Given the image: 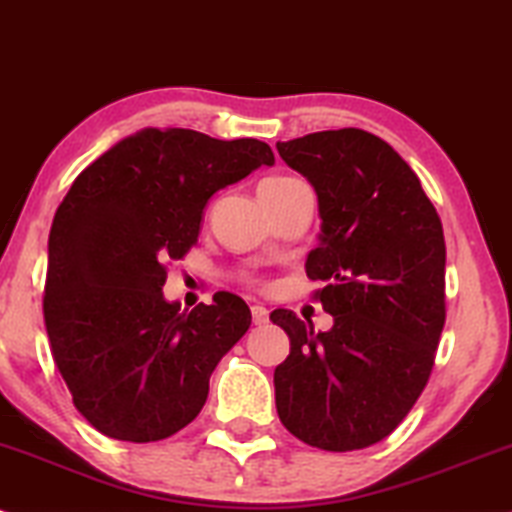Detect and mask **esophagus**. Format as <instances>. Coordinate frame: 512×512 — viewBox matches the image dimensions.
<instances>
[{
	"label": "esophagus",
	"mask_w": 512,
	"mask_h": 512,
	"mask_svg": "<svg viewBox=\"0 0 512 512\" xmlns=\"http://www.w3.org/2000/svg\"><path fill=\"white\" fill-rule=\"evenodd\" d=\"M252 322H255L257 326L267 324L269 322V310H267V307L252 305Z\"/></svg>",
	"instance_id": "obj_1"
}]
</instances>
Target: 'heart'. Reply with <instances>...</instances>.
I'll list each match as a JSON object with an SVG mask.
<instances>
[{"instance_id":"heart-1","label":"heart","mask_w":512,"mask_h":512,"mask_svg":"<svg viewBox=\"0 0 512 512\" xmlns=\"http://www.w3.org/2000/svg\"><path fill=\"white\" fill-rule=\"evenodd\" d=\"M283 181H291V178H267L264 183H283ZM264 183H262V186H264Z\"/></svg>"}]
</instances>
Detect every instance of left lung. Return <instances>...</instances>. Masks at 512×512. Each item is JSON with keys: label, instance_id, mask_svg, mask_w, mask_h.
Listing matches in <instances>:
<instances>
[{"label": "left lung", "instance_id": "left-lung-1", "mask_svg": "<svg viewBox=\"0 0 512 512\" xmlns=\"http://www.w3.org/2000/svg\"><path fill=\"white\" fill-rule=\"evenodd\" d=\"M312 183L322 217L307 255L315 298L334 317L315 331L291 310L269 319L291 338L274 369L276 412L300 441L357 451L386 439L417 403L446 322V243L420 178L360 128L276 143Z\"/></svg>", "mask_w": 512, "mask_h": 512}]
</instances>
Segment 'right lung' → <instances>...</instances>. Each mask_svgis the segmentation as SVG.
Here are the masks:
<instances>
[{
  "mask_svg": "<svg viewBox=\"0 0 512 512\" xmlns=\"http://www.w3.org/2000/svg\"><path fill=\"white\" fill-rule=\"evenodd\" d=\"M272 147L190 128H143L78 174L49 231L45 326L73 405L109 439L147 443L197 417L219 360L250 329L238 295L181 312L162 288L217 190Z\"/></svg>",
  "mask_w": 512,
  "mask_h": 512,
  "instance_id": "add662e5",
  "label": "right lung"
}]
</instances>
